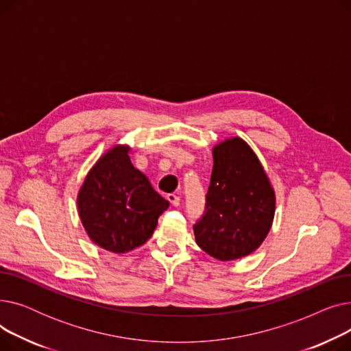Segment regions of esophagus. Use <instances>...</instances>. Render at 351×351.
<instances>
[{"label":"esophagus","instance_id":"esophagus-1","mask_svg":"<svg viewBox=\"0 0 351 351\" xmlns=\"http://www.w3.org/2000/svg\"><path fill=\"white\" fill-rule=\"evenodd\" d=\"M168 200L171 202L172 206H179V204H180V197L178 195H175V193H169L168 195Z\"/></svg>","mask_w":351,"mask_h":351}]
</instances>
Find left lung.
<instances>
[{"label": "left lung", "mask_w": 351, "mask_h": 351, "mask_svg": "<svg viewBox=\"0 0 351 351\" xmlns=\"http://www.w3.org/2000/svg\"><path fill=\"white\" fill-rule=\"evenodd\" d=\"M212 154L205 215L193 232L202 250L230 262L263 243L274 219L276 195L259 158L242 138L225 139Z\"/></svg>", "instance_id": "8db88e82"}]
</instances>
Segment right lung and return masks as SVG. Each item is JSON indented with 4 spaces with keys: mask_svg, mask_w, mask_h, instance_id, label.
Listing matches in <instances>:
<instances>
[{
    "mask_svg": "<svg viewBox=\"0 0 351 351\" xmlns=\"http://www.w3.org/2000/svg\"><path fill=\"white\" fill-rule=\"evenodd\" d=\"M131 147L115 145L92 166L78 192L80 219L90 241L112 253L147 242L158 217L169 208L129 158Z\"/></svg>",
    "mask_w": 351,
    "mask_h": 351,
    "instance_id": "right-lung-1",
    "label": "right lung"
}]
</instances>
